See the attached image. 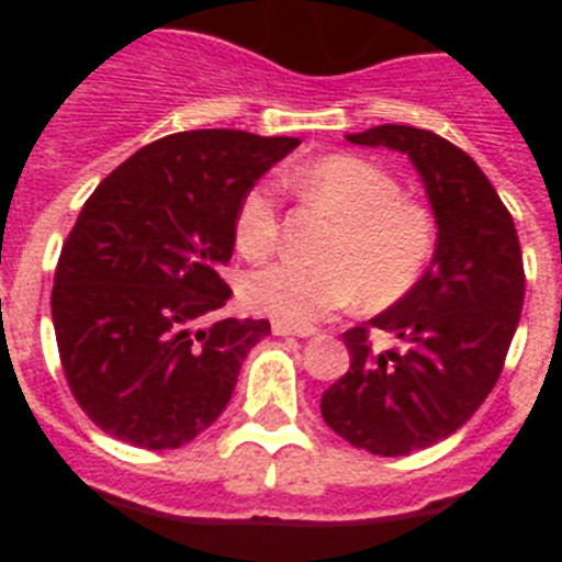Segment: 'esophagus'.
<instances>
[{"instance_id":"1","label":"esophagus","mask_w":562,"mask_h":562,"mask_svg":"<svg viewBox=\"0 0 562 562\" xmlns=\"http://www.w3.org/2000/svg\"><path fill=\"white\" fill-rule=\"evenodd\" d=\"M272 335H278V337H286V335L310 337V335H315V329H310V326H290V324H284V321H272Z\"/></svg>"}]
</instances>
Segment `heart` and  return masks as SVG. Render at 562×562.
<instances>
[{"label":"heart","mask_w":562,"mask_h":562,"mask_svg":"<svg viewBox=\"0 0 562 562\" xmlns=\"http://www.w3.org/2000/svg\"><path fill=\"white\" fill-rule=\"evenodd\" d=\"M306 200L340 220L321 265L276 261L245 281L252 310L292 326H310L357 297L369 306L394 304L416 284L436 247L428 205L402 196L385 168L357 154H329L290 173ZM233 238L252 261L272 256L281 238V193L276 182L250 186L236 207Z\"/></svg>","instance_id":"heart-1"}]
</instances>
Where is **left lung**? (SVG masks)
Returning a JSON list of instances; mask_svg holds the SVG:
<instances>
[{"label":"left lung","mask_w":562,"mask_h":562,"mask_svg":"<svg viewBox=\"0 0 562 562\" xmlns=\"http://www.w3.org/2000/svg\"><path fill=\"white\" fill-rule=\"evenodd\" d=\"M349 140L408 154L439 241L408 295L342 331L351 366L324 391L321 414L355 448L408 456L456 434L495 389L524 306V256L513 213L459 146L414 126H376ZM371 328L401 346L376 352Z\"/></svg>","instance_id":"1"}]
</instances>
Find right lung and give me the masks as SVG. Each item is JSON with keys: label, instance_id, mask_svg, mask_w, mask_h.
Returning a JSON list of instances; mask_svg holds the SVG:
<instances>
[{"label": "right lung", "instance_id": "right-lung-1", "mask_svg": "<svg viewBox=\"0 0 562 562\" xmlns=\"http://www.w3.org/2000/svg\"><path fill=\"white\" fill-rule=\"evenodd\" d=\"M301 140L233 128L168 134L83 202L61 247L53 326L67 385L103 434L173 450L211 428L267 321L216 317L250 186Z\"/></svg>", "mask_w": 562, "mask_h": 562}]
</instances>
